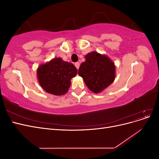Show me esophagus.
<instances>
[{
	"instance_id": "esophagus-1",
	"label": "esophagus",
	"mask_w": 159,
	"mask_h": 159,
	"mask_svg": "<svg viewBox=\"0 0 159 159\" xmlns=\"http://www.w3.org/2000/svg\"><path fill=\"white\" fill-rule=\"evenodd\" d=\"M80 64L79 63V62H76V63H75V66L76 67V68L78 69V70L80 68Z\"/></svg>"
}]
</instances>
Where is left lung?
Segmentation results:
<instances>
[{"instance_id":"obj_1","label":"left lung","mask_w":159,"mask_h":159,"mask_svg":"<svg viewBox=\"0 0 159 159\" xmlns=\"http://www.w3.org/2000/svg\"><path fill=\"white\" fill-rule=\"evenodd\" d=\"M85 58L80 66L78 75L90 91L95 93L102 92L115 80L114 62L106 55L95 51L86 54Z\"/></svg>"}]
</instances>
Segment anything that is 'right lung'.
Listing matches in <instances>:
<instances>
[{
  "mask_svg": "<svg viewBox=\"0 0 159 159\" xmlns=\"http://www.w3.org/2000/svg\"><path fill=\"white\" fill-rule=\"evenodd\" d=\"M78 70L74 64L61 57H55L37 69V78L41 87L47 93L54 95L66 94L70 87L71 79Z\"/></svg>",
  "mask_w": 159,
  "mask_h": 159,
  "instance_id": "obj_1",
  "label": "right lung"
}]
</instances>
